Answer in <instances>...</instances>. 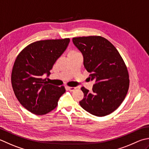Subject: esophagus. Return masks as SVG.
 Segmentation results:
<instances>
[{
    "label": "esophagus",
    "instance_id": "esophagus-1",
    "mask_svg": "<svg viewBox=\"0 0 149 149\" xmlns=\"http://www.w3.org/2000/svg\"><path fill=\"white\" fill-rule=\"evenodd\" d=\"M68 88V89L70 90V91H74V90H75V89H76V88L75 87H70V86H68L67 87Z\"/></svg>",
    "mask_w": 149,
    "mask_h": 149
}]
</instances>
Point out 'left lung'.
<instances>
[{
    "label": "left lung",
    "mask_w": 149,
    "mask_h": 149,
    "mask_svg": "<svg viewBox=\"0 0 149 149\" xmlns=\"http://www.w3.org/2000/svg\"><path fill=\"white\" fill-rule=\"evenodd\" d=\"M73 43L83 55L84 68L94 81L92 92L82 87L84 98L79 104L98 117L116 110L126 97L129 75L123 59L117 49L101 36L74 37Z\"/></svg>",
    "instance_id": "8db88e82"
}]
</instances>
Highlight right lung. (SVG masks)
Wrapping results in <instances>:
<instances>
[{
	"label": "right lung",
	"mask_w": 149,
	"mask_h": 149,
	"mask_svg": "<svg viewBox=\"0 0 149 149\" xmlns=\"http://www.w3.org/2000/svg\"><path fill=\"white\" fill-rule=\"evenodd\" d=\"M69 38L43 40L26 46L17 57L11 84L19 103L36 115L46 114L56 108L66 90L48 84L43 75L50 74L55 61L65 51Z\"/></svg>",
	"instance_id": "add662e5"
}]
</instances>
